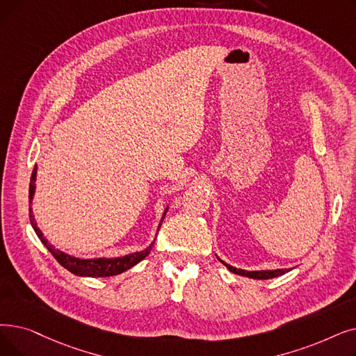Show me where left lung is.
Wrapping results in <instances>:
<instances>
[{
  "label": "left lung",
  "instance_id": "left-lung-1",
  "mask_svg": "<svg viewBox=\"0 0 356 356\" xmlns=\"http://www.w3.org/2000/svg\"><path fill=\"white\" fill-rule=\"evenodd\" d=\"M221 260V259H220ZM222 261V260H221ZM224 264V261H222ZM231 272L233 273H237V275H241V276H247V277H252V280H270V277H276V276H281L286 272H289V269H276V270H253V272H249V270H243V269H237V268H233L229 266L227 264H224Z\"/></svg>",
  "mask_w": 356,
  "mask_h": 356
}]
</instances>
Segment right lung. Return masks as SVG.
Wrapping results in <instances>:
<instances>
[{"label":"right lung","mask_w":356,"mask_h":356,"mask_svg":"<svg viewBox=\"0 0 356 356\" xmlns=\"http://www.w3.org/2000/svg\"><path fill=\"white\" fill-rule=\"evenodd\" d=\"M36 170L38 167L33 168L32 172V177H30V186H29V205L32 207V199H33V193H35V181H36ZM29 207V218H30V224H32L35 233L38 234V237L40 238V241L48 247V250L52 253V256L58 260L59 265H63L67 270H70L74 275L79 276H90V277H104V276H113L118 273L125 272L128 269H131L132 266H135L136 264L148 256V253L151 252L154 243H151L149 247H147L145 250L143 252H136V253H131L128 256L123 257H115V259H79V257H72L64 252H60L58 249H55L54 245L48 244L46 238L43 237V233L39 229V227L36 225L35 216L32 212V208ZM167 212V209H165ZM165 212L163 215V220L165 216ZM161 220V221H163ZM161 227V224L159 225V228Z\"/></svg>","instance_id":"right-lung-1"}]
</instances>
